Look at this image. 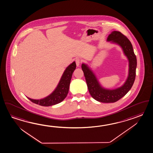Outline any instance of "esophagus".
Returning a JSON list of instances; mask_svg holds the SVG:
<instances>
[{
    "label": "esophagus",
    "mask_w": 153,
    "mask_h": 153,
    "mask_svg": "<svg viewBox=\"0 0 153 153\" xmlns=\"http://www.w3.org/2000/svg\"><path fill=\"white\" fill-rule=\"evenodd\" d=\"M80 59H79V58H76V59H75V62H76V66H80Z\"/></svg>",
    "instance_id": "34e87169"
}]
</instances>
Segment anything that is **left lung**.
I'll return each mask as SVG.
<instances>
[{
    "instance_id": "8db88e82",
    "label": "left lung",
    "mask_w": 153,
    "mask_h": 153,
    "mask_svg": "<svg viewBox=\"0 0 153 153\" xmlns=\"http://www.w3.org/2000/svg\"><path fill=\"white\" fill-rule=\"evenodd\" d=\"M107 42L120 46L129 62L128 75L124 83L114 89L106 88L100 83L93 70L86 63H82L81 68L87 83L91 96L97 101L102 102H114L122 98L131 89L136 76L137 59L130 41L121 33L114 31L108 36Z\"/></svg>"
}]
</instances>
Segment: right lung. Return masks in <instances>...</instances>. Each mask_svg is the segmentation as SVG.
<instances>
[{"mask_svg":"<svg viewBox=\"0 0 153 153\" xmlns=\"http://www.w3.org/2000/svg\"><path fill=\"white\" fill-rule=\"evenodd\" d=\"M76 67V63L75 61H74L66 68L57 86L49 96L41 99H31L29 97H27V98L33 103L43 106L56 105L62 102L66 98L68 93L72 74Z\"/></svg>","mask_w":153,"mask_h":153,"instance_id":"1","label":"right lung"}]
</instances>
